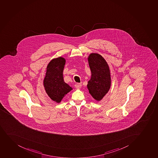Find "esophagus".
Returning <instances> with one entry per match:
<instances>
[{"instance_id": "34e87169", "label": "esophagus", "mask_w": 158, "mask_h": 158, "mask_svg": "<svg viewBox=\"0 0 158 158\" xmlns=\"http://www.w3.org/2000/svg\"><path fill=\"white\" fill-rule=\"evenodd\" d=\"M81 83H77L75 85V87L77 89H80L81 88Z\"/></svg>"}]
</instances>
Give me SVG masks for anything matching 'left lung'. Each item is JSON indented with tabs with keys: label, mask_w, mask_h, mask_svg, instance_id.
Masks as SVG:
<instances>
[{
	"label": "left lung",
	"mask_w": 158,
	"mask_h": 158,
	"mask_svg": "<svg viewBox=\"0 0 158 158\" xmlns=\"http://www.w3.org/2000/svg\"><path fill=\"white\" fill-rule=\"evenodd\" d=\"M87 59L91 75L87 87L93 98L100 102L111 87L110 68L105 59L98 53H90Z\"/></svg>",
	"instance_id": "1"
}]
</instances>
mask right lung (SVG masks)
<instances>
[{
	"instance_id": "right-lung-1",
	"label": "right lung",
	"mask_w": 158,
	"mask_h": 158,
	"mask_svg": "<svg viewBox=\"0 0 158 158\" xmlns=\"http://www.w3.org/2000/svg\"><path fill=\"white\" fill-rule=\"evenodd\" d=\"M66 60L62 56L52 59L47 67L43 85L49 97L56 103H60L63 97L73 88L65 83L63 72Z\"/></svg>"
}]
</instances>
